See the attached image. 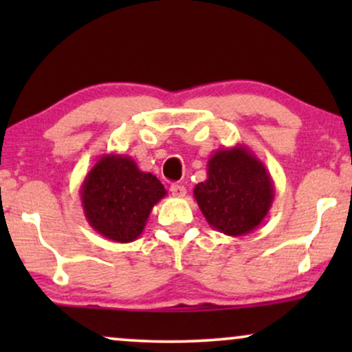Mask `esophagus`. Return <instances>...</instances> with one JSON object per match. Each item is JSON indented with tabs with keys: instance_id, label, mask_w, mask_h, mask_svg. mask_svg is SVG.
Returning a JSON list of instances; mask_svg holds the SVG:
<instances>
[{
	"instance_id": "esophagus-1",
	"label": "esophagus",
	"mask_w": 352,
	"mask_h": 352,
	"mask_svg": "<svg viewBox=\"0 0 352 352\" xmlns=\"http://www.w3.org/2000/svg\"><path fill=\"white\" fill-rule=\"evenodd\" d=\"M170 190H171V194L175 195V197H184L186 195V187L184 186H181V184H173L171 187H170Z\"/></svg>"
}]
</instances>
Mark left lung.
<instances>
[{"mask_svg": "<svg viewBox=\"0 0 352 352\" xmlns=\"http://www.w3.org/2000/svg\"><path fill=\"white\" fill-rule=\"evenodd\" d=\"M274 195L266 165L245 144L214 151L206 179L194 189L206 223L230 237L253 232L267 216Z\"/></svg>", "mask_w": 352, "mask_h": 352, "instance_id": "8db88e82", "label": "left lung"}]
</instances>
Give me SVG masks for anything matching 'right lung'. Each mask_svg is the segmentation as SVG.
<instances>
[{
	"mask_svg": "<svg viewBox=\"0 0 352 352\" xmlns=\"http://www.w3.org/2000/svg\"><path fill=\"white\" fill-rule=\"evenodd\" d=\"M166 189L129 155L104 153L80 186L85 218L102 237L118 243L136 240Z\"/></svg>",
	"mask_w": 352,
	"mask_h": 352,
	"instance_id": "right-lung-1",
	"label": "right lung"
}]
</instances>
